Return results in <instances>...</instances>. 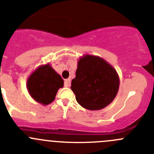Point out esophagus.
Here are the masks:
<instances>
[{
	"label": "esophagus",
	"instance_id": "34e87169",
	"mask_svg": "<svg viewBox=\"0 0 154 154\" xmlns=\"http://www.w3.org/2000/svg\"><path fill=\"white\" fill-rule=\"evenodd\" d=\"M70 86V79H67L64 80V87H69Z\"/></svg>",
	"mask_w": 154,
	"mask_h": 154
}]
</instances>
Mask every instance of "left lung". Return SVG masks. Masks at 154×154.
Instances as JSON below:
<instances>
[{"instance_id": "1", "label": "left lung", "mask_w": 154, "mask_h": 154, "mask_svg": "<svg viewBox=\"0 0 154 154\" xmlns=\"http://www.w3.org/2000/svg\"><path fill=\"white\" fill-rule=\"evenodd\" d=\"M119 88V74L109 63L91 54L80 57L70 89L82 107L88 110L103 109L114 100Z\"/></svg>"}]
</instances>
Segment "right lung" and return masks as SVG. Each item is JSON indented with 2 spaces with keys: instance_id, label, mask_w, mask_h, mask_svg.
Returning <instances> with one entry per match:
<instances>
[{
  "instance_id": "add662e5",
  "label": "right lung",
  "mask_w": 154,
  "mask_h": 154,
  "mask_svg": "<svg viewBox=\"0 0 154 154\" xmlns=\"http://www.w3.org/2000/svg\"><path fill=\"white\" fill-rule=\"evenodd\" d=\"M64 87V80L49 64L40 65L27 79L26 87L31 97L46 106L54 101L57 90Z\"/></svg>"
}]
</instances>
